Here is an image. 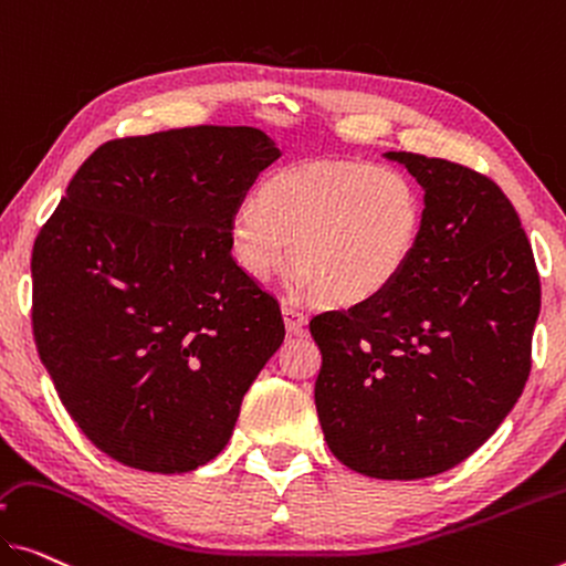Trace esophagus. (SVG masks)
I'll list each match as a JSON object with an SVG mask.
<instances>
[{
    "label": "esophagus",
    "instance_id": "esophagus-1",
    "mask_svg": "<svg viewBox=\"0 0 566 566\" xmlns=\"http://www.w3.org/2000/svg\"><path fill=\"white\" fill-rule=\"evenodd\" d=\"M283 321H285V332H289V334L306 332V324H308L306 313H303L301 308H295L293 303H289V301L283 303Z\"/></svg>",
    "mask_w": 566,
    "mask_h": 566
}]
</instances>
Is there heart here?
<instances>
[{"mask_svg":"<svg viewBox=\"0 0 566 566\" xmlns=\"http://www.w3.org/2000/svg\"><path fill=\"white\" fill-rule=\"evenodd\" d=\"M424 222L417 181L367 159L306 161L260 181L228 220L232 263L268 281L295 260L293 281L332 306L379 298L407 271Z\"/></svg>","mask_w":566,"mask_h":566,"instance_id":"1","label":"heart"}]
</instances>
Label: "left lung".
I'll return each instance as SVG.
<instances>
[{
	"mask_svg": "<svg viewBox=\"0 0 566 566\" xmlns=\"http://www.w3.org/2000/svg\"><path fill=\"white\" fill-rule=\"evenodd\" d=\"M424 189V222L379 298L311 318L316 410L352 471L415 481L491 438L532 371L542 283L511 199L463 164L389 151Z\"/></svg>",
	"mask_w": 566,
	"mask_h": 566,
	"instance_id": "left-lung-1",
	"label": "left lung"
}]
</instances>
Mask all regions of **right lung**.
<instances>
[{"mask_svg":"<svg viewBox=\"0 0 566 566\" xmlns=\"http://www.w3.org/2000/svg\"><path fill=\"white\" fill-rule=\"evenodd\" d=\"M277 156L253 126L113 138L42 224L34 344L77 428L118 463H210L283 344L281 306L228 250L230 214Z\"/></svg>","mask_w":566,"mask_h":566,"instance_id":"right-lung-1","label":"right lung"}]
</instances>
